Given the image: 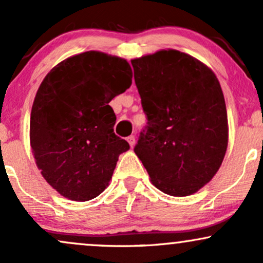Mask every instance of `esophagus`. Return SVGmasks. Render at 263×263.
<instances>
[{
    "label": "esophagus",
    "instance_id": "esophagus-1",
    "mask_svg": "<svg viewBox=\"0 0 263 263\" xmlns=\"http://www.w3.org/2000/svg\"><path fill=\"white\" fill-rule=\"evenodd\" d=\"M126 141H128L129 145H130V146L133 147L135 145V137H134V135H130V137L126 138Z\"/></svg>",
    "mask_w": 263,
    "mask_h": 263
}]
</instances>
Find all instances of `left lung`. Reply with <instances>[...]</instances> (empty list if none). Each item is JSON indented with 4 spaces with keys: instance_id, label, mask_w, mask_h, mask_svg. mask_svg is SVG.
I'll list each match as a JSON object with an SVG mask.
<instances>
[{
    "instance_id": "left-lung-1",
    "label": "left lung",
    "mask_w": 263,
    "mask_h": 263,
    "mask_svg": "<svg viewBox=\"0 0 263 263\" xmlns=\"http://www.w3.org/2000/svg\"><path fill=\"white\" fill-rule=\"evenodd\" d=\"M132 64L147 116L134 152L162 193L195 194L215 177L228 146L221 84L206 64L171 48Z\"/></svg>"
}]
</instances>
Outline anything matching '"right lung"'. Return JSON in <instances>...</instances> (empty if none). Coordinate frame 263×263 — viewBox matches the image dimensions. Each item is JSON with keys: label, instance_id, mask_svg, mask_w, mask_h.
Wrapping results in <instances>:
<instances>
[{"label": "right lung", "instance_id": "1", "mask_svg": "<svg viewBox=\"0 0 263 263\" xmlns=\"http://www.w3.org/2000/svg\"><path fill=\"white\" fill-rule=\"evenodd\" d=\"M126 60L87 51L58 63L39 87L30 146L45 180L61 195L89 201L108 186L129 144L113 133L109 101L132 85Z\"/></svg>", "mask_w": 263, "mask_h": 263}]
</instances>
